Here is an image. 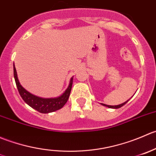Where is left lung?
<instances>
[{"label": "left lung", "instance_id": "8db88e82", "mask_svg": "<svg viewBox=\"0 0 156 156\" xmlns=\"http://www.w3.org/2000/svg\"><path fill=\"white\" fill-rule=\"evenodd\" d=\"M129 100H130V99H129ZM129 100H127V101H125V102L122 103V104H121V105H105V104H102V103H101V105H104V106H106V107L111 108H119L122 107L123 105H125L126 103H127V101H129Z\"/></svg>", "mask_w": 156, "mask_h": 156}]
</instances>
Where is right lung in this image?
Here are the masks:
<instances>
[{
  "label": "right lung",
  "instance_id": "obj_1",
  "mask_svg": "<svg viewBox=\"0 0 156 156\" xmlns=\"http://www.w3.org/2000/svg\"><path fill=\"white\" fill-rule=\"evenodd\" d=\"M13 75H14L16 87H17L20 95L22 97L23 101L26 104L29 105L30 107H32L35 110L38 111L40 113L48 114L59 110L66 104V102L68 100L69 96H70V91L72 89V84H73V77L70 79L68 87L62 95L56 97V98H44L32 95L21 86L19 80H18L17 73H16L14 64H13Z\"/></svg>",
  "mask_w": 156,
  "mask_h": 156
}]
</instances>
